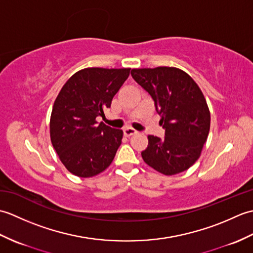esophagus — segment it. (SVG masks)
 Here are the masks:
<instances>
[{"label": "esophagus", "instance_id": "34e87169", "mask_svg": "<svg viewBox=\"0 0 253 253\" xmlns=\"http://www.w3.org/2000/svg\"><path fill=\"white\" fill-rule=\"evenodd\" d=\"M136 132L137 131L135 129H132V128H130V127H127V128H125V129H124V135H125L126 137H130L132 135H135Z\"/></svg>", "mask_w": 253, "mask_h": 253}]
</instances>
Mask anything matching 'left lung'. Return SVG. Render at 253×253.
Masks as SVG:
<instances>
[{
    "instance_id": "obj_1",
    "label": "left lung",
    "mask_w": 253,
    "mask_h": 253,
    "mask_svg": "<svg viewBox=\"0 0 253 253\" xmlns=\"http://www.w3.org/2000/svg\"><path fill=\"white\" fill-rule=\"evenodd\" d=\"M131 76L151 95L165 137L149 136L141 152L149 166L164 175L188 169L199 159L210 131L204 95L189 75L175 67L132 69Z\"/></svg>"
}]
</instances>
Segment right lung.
<instances>
[{"mask_svg": "<svg viewBox=\"0 0 253 253\" xmlns=\"http://www.w3.org/2000/svg\"><path fill=\"white\" fill-rule=\"evenodd\" d=\"M130 68H84L67 80L53 105L50 133L58 158L72 174L92 177L107 169L123 130L96 122L129 76Z\"/></svg>", "mask_w": 253, "mask_h": 253, "instance_id": "1", "label": "right lung"}]
</instances>
